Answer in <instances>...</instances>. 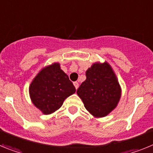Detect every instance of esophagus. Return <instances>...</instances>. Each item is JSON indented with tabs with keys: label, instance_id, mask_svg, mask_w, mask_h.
Wrapping results in <instances>:
<instances>
[{
	"label": "esophagus",
	"instance_id": "obj_1",
	"mask_svg": "<svg viewBox=\"0 0 153 153\" xmlns=\"http://www.w3.org/2000/svg\"><path fill=\"white\" fill-rule=\"evenodd\" d=\"M74 86H75L76 89H77L78 86H79V83H78V82H74Z\"/></svg>",
	"mask_w": 153,
	"mask_h": 153
}]
</instances>
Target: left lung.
Listing matches in <instances>:
<instances>
[{
    "instance_id": "left-lung-1",
    "label": "left lung",
    "mask_w": 153,
    "mask_h": 153,
    "mask_svg": "<svg viewBox=\"0 0 153 153\" xmlns=\"http://www.w3.org/2000/svg\"><path fill=\"white\" fill-rule=\"evenodd\" d=\"M86 76L76 93L93 117H106L117 107L121 97L117 76L107 62L93 63Z\"/></svg>"
}]
</instances>
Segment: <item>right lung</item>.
Wrapping results in <instances>:
<instances>
[{"label":"right lung","instance_id":"obj_1","mask_svg":"<svg viewBox=\"0 0 153 153\" xmlns=\"http://www.w3.org/2000/svg\"><path fill=\"white\" fill-rule=\"evenodd\" d=\"M75 92V86L58 63L42 69L29 87L31 101L45 115L60 109L63 101Z\"/></svg>","mask_w":153,"mask_h":153}]
</instances>
